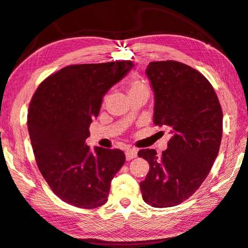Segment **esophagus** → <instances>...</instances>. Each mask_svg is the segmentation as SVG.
I'll return each mask as SVG.
<instances>
[{"mask_svg":"<svg viewBox=\"0 0 248 248\" xmlns=\"http://www.w3.org/2000/svg\"><path fill=\"white\" fill-rule=\"evenodd\" d=\"M138 155V151L134 150V148H130V150L125 151V159L127 160H131L133 158H136Z\"/></svg>","mask_w":248,"mask_h":248,"instance_id":"34e87169","label":"esophagus"}]
</instances>
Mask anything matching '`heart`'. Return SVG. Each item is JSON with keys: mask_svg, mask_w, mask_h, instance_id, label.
Segmentation results:
<instances>
[{"mask_svg": "<svg viewBox=\"0 0 248 248\" xmlns=\"http://www.w3.org/2000/svg\"><path fill=\"white\" fill-rule=\"evenodd\" d=\"M128 93L129 95L137 93H148L147 85L144 83V81L134 79L131 80L128 84Z\"/></svg>", "mask_w": 248, "mask_h": 248, "instance_id": "heart-1", "label": "heart"}]
</instances>
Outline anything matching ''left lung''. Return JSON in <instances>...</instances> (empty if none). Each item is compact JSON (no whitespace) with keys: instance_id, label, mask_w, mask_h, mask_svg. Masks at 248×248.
Wrapping results in <instances>:
<instances>
[{"instance_id":"obj_1","label":"left lung","mask_w":248,"mask_h":248,"mask_svg":"<svg viewBox=\"0 0 248 248\" xmlns=\"http://www.w3.org/2000/svg\"><path fill=\"white\" fill-rule=\"evenodd\" d=\"M146 76L154 91V124L170 129L161 156L144 148L150 164L140 183L146 204L172 207L187 200L207 178L222 138V109L213 85L200 71L175 61L152 62Z\"/></svg>"}]
</instances>
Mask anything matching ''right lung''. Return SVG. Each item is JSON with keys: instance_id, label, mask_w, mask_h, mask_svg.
<instances>
[{"instance_id": "right-lung-1", "label": "right lung", "mask_w": 248, "mask_h": 248, "mask_svg": "<svg viewBox=\"0 0 248 248\" xmlns=\"http://www.w3.org/2000/svg\"><path fill=\"white\" fill-rule=\"evenodd\" d=\"M133 67L131 61L64 67L39 85L28 109L38 168L60 199L80 208L104 205L124 164L123 151L85 144L107 91Z\"/></svg>"}]
</instances>
